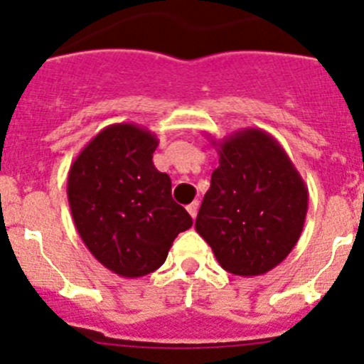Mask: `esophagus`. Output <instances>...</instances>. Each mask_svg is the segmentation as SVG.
<instances>
[{
    "label": "esophagus",
    "instance_id": "1",
    "mask_svg": "<svg viewBox=\"0 0 364 364\" xmlns=\"http://www.w3.org/2000/svg\"><path fill=\"white\" fill-rule=\"evenodd\" d=\"M186 209H188L190 216H192V218H196V216H197V211H199V200H193L192 204L186 205Z\"/></svg>",
    "mask_w": 364,
    "mask_h": 364
}]
</instances>
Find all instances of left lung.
Returning a JSON list of instances; mask_svg holds the SVG:
<instances>
[{
  "mask_svg": "<svg viewBox=\"0 0 364 364\" xmlns=\"http://www.w3.org/2000/svg\"><path fill=\"white\" fill-rule=\"evenodd\" d=\"M211 174L196 230L225 271L259 277L277 267L303 232L308 188L280 142L260 128L211 139Z\"/></svg>",
  "mask_w": 364,
  "mask_h": 364,
  "instance_id": "8db88e82",
  "label": "left lung"
}]
</instances>
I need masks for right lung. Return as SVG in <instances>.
Instances as JSON below:
<instances>
[{
  "label": "right lung",
  "instance_id": "right-lung-1",
  "mask_svg": "<svg viewBox=\"0 0 364 364\" xmlns=\"http://www.w3.org/2000/svg\"><path fill=\"white\" fill-rule=\"evenodd\" d=\"M155 134L135 123L109 124L70 165L67 196L80 240L123 278L159 269L192 218L171 196V178L153 164Z\"/></svg>",
  "mask_w": 364,
  "mask_h": 364
}]
</instances>
